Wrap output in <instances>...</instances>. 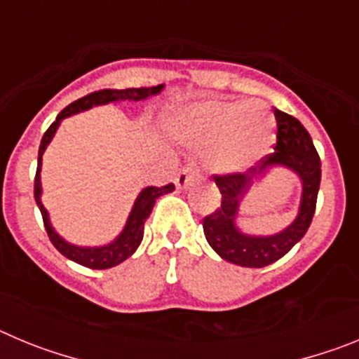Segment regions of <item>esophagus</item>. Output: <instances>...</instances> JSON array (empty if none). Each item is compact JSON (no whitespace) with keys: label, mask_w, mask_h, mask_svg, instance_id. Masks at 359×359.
Listing matches in <instances>:
<instances>
[{"label":"esophagus","mask_w":359,"mask_h":359,"mask_svg":"<svg viewBox=\"0 0 359 359\" xmlns=\"http://www.w3.org/2000/svg\"><path fill=\"white\" fill-rule=\"evenodd\" d=\"M198 176V167L194 163H189L183 167V170L176 176V187L177 189H185L187 185L194 182V177Z\"/></svg>","instance_id":"34e87169"}]
</instances>
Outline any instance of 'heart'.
Segmentation results:
<instances>
[{
	"label": "heart",
	"instance_id": "heart-1",
	"mask_svg": "<svg viewBox=\"0 0 359 359\" xmlns=\"http://www.w3.org/2000/svg\"><path fill=\"white\" fill-rule=\"evenodd\" d=\"M275 116L262 102L210 100L170 118V131L189 145L207 149V165L219 174L252 169L271 151Z\"/></svg>",
	"mask_w": 359,
	"mask_h": 359
}]
</instances>
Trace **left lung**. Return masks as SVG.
Listing matches in <instances>:
<instances>
[{
    "label": "left lung",
    "mask_w": 359,
    "mask_h": 359,
    "mask_svg": "<svg viewBox=\"0 0 359 359\" xmlns=\"http://www.w3.org/2000/svg\"><path fill=\"white\" fill-rule=\"evenodd\" d=\"M277 118V145L275 152L262 160L259 169L250 174H224L214 176L221 190V207L203 219V231L214 252L221 259L243 268H264L286 255L298 241L306 236L316 208L322 163L309 133L294 116L275 109ZM271 166H286L293 170L303 183L301 207L295 221L273 236H248L238 230L235 221L238 203L252 182Z\"/></svg>",
    "instance_id": "obj_1"
}]
</instances>
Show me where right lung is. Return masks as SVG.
<instances>
[{"label":"right lung","mask_w":359,"mask_h":359,"mask_svg":"<svg viewBox=\"0 0 359 359\" xmlns=\"http://www.w3.org/2000/svg\"><path fill=\"white\" fill-rule=\"evenodd\" d=\"M163 90V84L152 86V88H128V90H100L95 91V93L86 95V97L79 98L75 102L69 104L68 107L57 115L55 122L46 129L43 140L39 145V158H37V172H36V182H34V198H36L37 207H39L41 215H43V223L46 228V233H48L50 241L55 246L66 259L77 262V264L86 266V268L91 269H107L113 268V266L120 264L126 259L133 255L136 252V248L140 246L142 239H144V224L147 221V217L151 215L152 207L160 196L169 194L172 192L174 185L169 183L165 187H145L142 190L138 198H136L135 205H133V210L128 217V223L123 226V230L120 231V236L116 237L113 243L104 244V246H75V244L68 243V241L62 239L55 230H53L52 223H50V215L44 208L43 201H41V165H43V154L48 147V144L52 142L53 135H55L59 123L66 118V116H72L75 113H81V111L91 109L93 106H102V104L109 102H122V100H133V102H138V100H145V98L152 97V95H158Z\"/></svg>","instance_id":"obj_1"}]
</instances>
